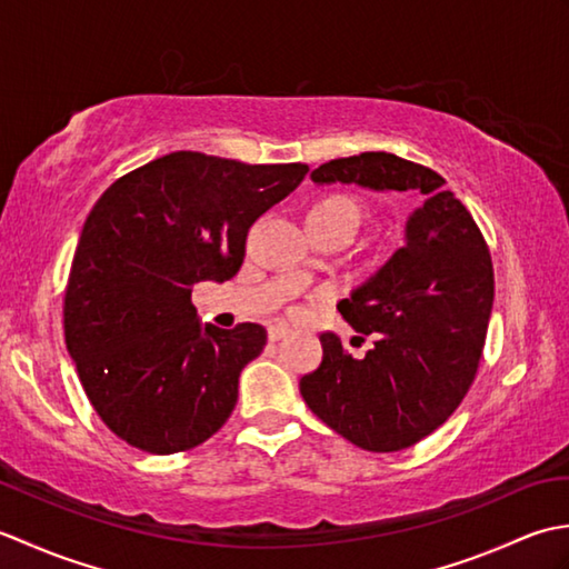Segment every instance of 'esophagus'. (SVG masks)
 Masks as SVG:
<instances>
[{
    "label": "esophagus",
    "instance_id": "esophagus-1",
    "mask_svg": "<svg viewBox=\"0 0 569 569\" xmlns=\"http://www.w3.org/2000/svg\"><path fill=\"white\" fill-rule=\"evenodd\" d=\"M291 332V328H288V325H283V322H273V325H269V340L271 342H278V340H283V337Z\"/></svg>",
    "mask_w": 569,
    "mask_h": 569
}]
</instances>
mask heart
I'll use <instances>...</instances> for the list:
<instances>
[{
    "mask_svg": "<svg viewBox=\"0 0 569 569\" xmlns=\"http://www.w3.org/2000/svg\"><path fill=\"white\" fill-rule=\"evenodd\" d=\"M308 222L357 229L361 222V204L352 196H345V192H332V196H322L310 204Z\"/></svg>",
    "mask_w": 569,
    "mask_h": 569,
    "instance_id": "heart-1",
    "label": "heart"
}]
</instances>
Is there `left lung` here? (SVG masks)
Segmentation results:
<instances>
[{
	"label": "left lung",
	"mask_w": 569,
	"mask_h": 569,
	"mask_svg": "<svg viewBox=\"0 0 569 569\" xmlns=\"http://www.w3.org/2000/svg\"><path fill=\"white\" fill-rule=\"evenodd\" d=\"M310 178L426 198L408 217L406 244L337 303L373 347L357 359L325 332L320 367L300 379L308 408L345 440L369 452L406 450L455 413L477 377L493 306L489 247L445 178L396 153L335 159Z\"/></svg>",
	"instance_id": "left-lung-1"
}]
</instances>
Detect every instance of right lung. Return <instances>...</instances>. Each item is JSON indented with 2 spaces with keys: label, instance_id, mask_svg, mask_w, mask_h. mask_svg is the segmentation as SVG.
<instances>
[{
  "label": "right lung",
  "instance_id": "right-lung-1",
  "mask_svg": "<svg viewBox=\"0 0 569 569\" xmlns=\"http://www.w3.org/2000/svg\"><path fill=\"white\" fill-rule=\"evenodd\" d=\"M306 173V163L173 151L94 202L70 266L63 328L82 389L117 438L173 455L232 416L239 373L261 355L266 330L202 328L192 286L229 281L249 227Z\"/></svg>",
  "mask_w": 569,
  "mask_h": 569
}]
</instances>
